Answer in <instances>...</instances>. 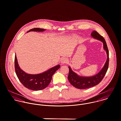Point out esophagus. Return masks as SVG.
Masks as SVG:
<instances>
[{"label": "esophagus", "instance_id": "obj_1", "mask_svg": "<svg viewBox=\"0 0 121 121\" xmlns=\"http://www.w3.org/2000/svg\"><path fill=\"white\" fill-rule=\"evenodd\" d=\"M60 62H61V65H64V64H66V63H67L68 62V59L67 58H64L61 59Z\"/></svg>", "mask_w": 121, "mask_h": 121}]
</instances>
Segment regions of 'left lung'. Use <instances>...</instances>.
Instances as JSON below:
<instances>
[{
	"mask_svg": "<svg viewBox=\"0 0 121 121\" xmlns=\"http://www.w3.org/2000/svg\"><path fill=\"white\" fill-rule=\"evenodd\" d=\"M91 36L103 43V47L107 54V60L102 69L95 76L92 77L79 76L73 71L70 67H69V74L68 77L70 83L74 87L78 89H86L98 85L104 77L109 65V51L106 42L104 37L96 31H94L91 34Z\"/></svg>",
	"mask_w": 121,
	"mask_h": 121,
	"instance_id": "8db88e82",
	"label": "left lung"
}]
</instances>
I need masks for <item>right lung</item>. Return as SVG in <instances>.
Masks as SVG:
<instances>
[{"mask_svg":"<svg viewBox=\"0 0 121 121\" xmlns=\"http://www.w3.org/2000/svg\"><path fill=\"white\" fill-rule=\"evenodd\" d=\"M45 30V29H44L35 28L30 30L27 32L31 31L43 32ZM15 68L17 77L23 86L28 89L37 91L43 89L49 85L53 75L60 68V65H58L40 74H29L26 73L20 69L16 55Z\"/></svg>","mask_w":121,"mask_h":121,"instance_id":"right-lung-1","label":"right lung"}]
</instances>
